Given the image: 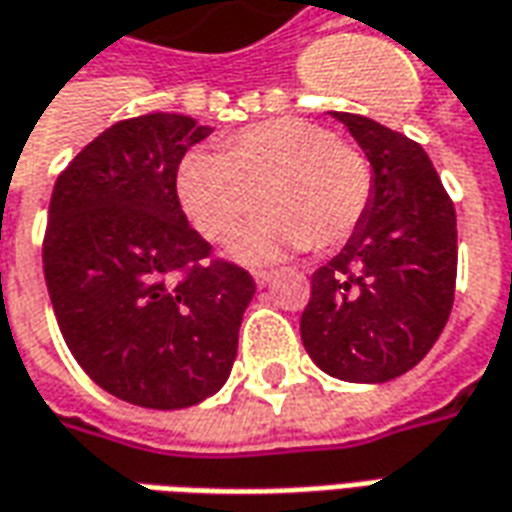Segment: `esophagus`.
Segmentation results:
<instances>
[{
	"label": "esophagus",
	"mask_w": 512,
	"mask_h": 512,
	"mask_svg": "<svg viewBox=\"0 0 512 512\" xmlns=\"http://www.w3.org/2000/svg\"><path fill=\"white\" fill-rule=\"evenodd\" d=\"M252 277H255V282L263 288V285H268V282L274 280V271H266V268H255L252 271Z\"/></svg>",
	"instance_id": "1"
}]
</instances>
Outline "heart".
Listing matches in <instances>:
<instances>
[{"instance_id":"1","label":"heart","mask_w":512,"mask_h":512,"mask_svg":"<svg viewBox=\"0 0 512 512\" xmlns=\"http://www.w3.org/2000/svg\"><path fill=\"white\" fill-rule=\"evenodd\" d=\"M177 196L207 241H224L260 205L232 252L271 260L291 249H335L352 238L371 202V169L360 149L305 119L249 124L224 152H191L177 171Z\"/></svg>"}]
</instances>
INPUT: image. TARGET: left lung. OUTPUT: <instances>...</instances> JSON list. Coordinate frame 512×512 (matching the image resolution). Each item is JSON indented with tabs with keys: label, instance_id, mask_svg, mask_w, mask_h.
<instances>
[{
	"label": "left lung",
	"instance_id": "obj_1",
	"mask_svg": "<svg viewBox=\"0 0 512 512\" xmlns=\"http://www.w3.org/2000/svg\"><path fill=\"white\" fill-rule=\"evenodd\" d=\"M371 163V202L352 238L313 271L299 332L321 371L388 382L424 360L449 321L455 205L427 152L357 113H332Z\"/></svg>",
	"mask_w": 512,
	"mask_h": 512
}]
</instances>
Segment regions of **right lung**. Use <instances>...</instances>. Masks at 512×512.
Here are the masks:
<instances>
[{"label": "right lung", "instance_id": "add662e5", "mask_svg": "<svg viewBox=\"0 0 512 512\" xmlns=\"http://www.w3.org/2000/svg\"><path fill=\"white\" fill-rule=\"evenodd\" d=\"M210 127L149 113L107 127L57 177L44 277L57 327L91 380L124 402L180 410L221 391L255 296L241 266L210 260L177 169Z\"/></svg>", "mask_w": 512, "mask_h": 512}]
</instances>
